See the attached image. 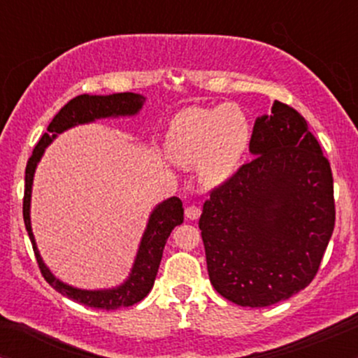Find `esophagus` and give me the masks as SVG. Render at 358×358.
Returning a JSON list of instances; mask_svg holds the SVG:
<instances>
[{"label": "esophagus", "mask_w": 358, "mask_h": 358, "mask_svg": "<svg viewBox=\"0 0 358 358\" xmlns=\"http://www.w3.org/2000/svg\"><path fill=\"white\" fill-rule=\"evenodd\" d=\"M200 213H202V210L199 207H195V205H190V207L185 208V217L188 220H196L200 217Z\"/></svg>", "instance_id": "34e87169"}]
</instances>
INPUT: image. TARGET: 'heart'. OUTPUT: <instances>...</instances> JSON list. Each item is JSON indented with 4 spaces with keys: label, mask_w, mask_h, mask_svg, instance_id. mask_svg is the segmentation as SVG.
<instances>
[{
    "label": "heart",
    "mask_w": 358,
    "mask_h": 358,
    "mask_svg": "<svg viewBox=\"0 0 358 358\" xmlns=\"http://www.w3.org/2000/svg\"><path fill=\"white\" fill-rule=\"evenodd\" d=\"M250 126L236 104L188 108L170 122L163 148L180 166L196 165V178L215 188L232 178L248 151Z\"/></svg>",
    "instance_id": "b5f03b06"
}]
</instances>
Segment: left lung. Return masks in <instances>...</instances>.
I'll return each instance as SVG.
<instances>
[{"label": "left lung", "instance_id": "obj_1", "mask_svg": "<svg viewBox=\"0 0 358 358\" xmlns=\"http://www.w3.org/2000/svg\"><path fill=\"white\" fill-rule=\"evenodd\" d=\"M249 153L203 203L199 227L217 293L262 308L315 278L335 227L334 176L305 117L279 101L254 122Z\"/></svg>", "mask_w": 358, "mask_h": 358}]
</instances>
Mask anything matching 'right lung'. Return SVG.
Here are the masks:
<instances>
[{
  "mask_svg": "<svg viewBox=\"0 0 358 358\" xmlns=\"http://www.w3.org/2000/svg\"><path fill=\"white\" fill-rule=\"evenodd\" d=\"M146 97L134 92H119L109 96H77L76 99L64 106L47 127L38 145L35 146L34 153L27 163L24 170V199H23V220L34 245L36 262L43 278L53 289L59 291L64 296L82 303V305L97 308V310H117V308L133 306L134 303L141 301L151 291L155 285L156 273H158L159 262L163 257V249L170 237V234L176 225L183 222V207L178 196H170L158 205H155L148 217V224L139 241L134 262L131 266L129 274L121 285L113 287H101V289H82L72 285H67L52 273L50 268L45 264L38 245H36L34 229H31V190H34V178L36 166L43 158L45 150L52 145V141L59 134L72 129L76 126L90 124L99 119H119V117H136L139 110L145 106Z\"/></svg>",
  "mask_w": 358,
  "mask_h": 358,
  "instance_id": "obj_1",
  "label": "right lung"
}]
</instances>
